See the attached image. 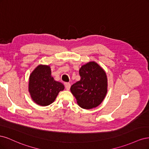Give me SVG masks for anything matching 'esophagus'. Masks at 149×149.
Listing matches in <instances>:
<instances>
[{
	"label": "esophagus",
	"instance_id": "esophagus-1",
	"mask_svg": "<svg viewBox=\"0 0 149 149\" xmlns=\"http://www.w3.org/2000/svg\"><path fill=\"white\" fill-rule=\"evenodd\" d=\"M71 87V84L69 83H65V88L66 89V90H70Z\"/></svg>",
	"mask_w": 149,
	"mask_h": 149
}]
</instances>
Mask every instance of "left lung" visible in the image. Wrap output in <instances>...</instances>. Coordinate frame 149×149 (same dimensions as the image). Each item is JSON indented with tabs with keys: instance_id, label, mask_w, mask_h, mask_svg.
I'll return each instance as SVG.
<instances>
[{
	"instance_id": "8db88e82",
	"label": "left lung",
	"mask_w": 149,
	"mask_h": 149,
	"mask_svg": "<svg viewBox=\"0 0 149 149\" xmlns=\"http://www.w3.org/2000/svg\"><path fill=\"white\" fill-rule=\"evenodd\" d=\"M79 73L81 79L71 86V93L81 108L90 109L96 107L107 92L106 72L96 62L91 61L81 67Z\"/></svg>"
}]
</instances>
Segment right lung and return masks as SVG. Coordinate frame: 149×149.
<instances>
[{"instance_id":"obj_1","label":"right lung","mask_w":149,"mask_h":149,"mask_svg":"<svg viewBox=\"0 0 149 149\" xmlns=\"http://www.w3.org/2000/svg\"><path fill=\"white\" fill-rule=\"evenodd\" d=\"M64 89L63 84L52 77L51 68L48 65H38L30 75L29 91L32 100L38 105L51 104Z\"/></svg>"}]
</instances>
